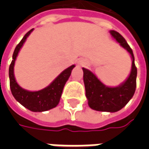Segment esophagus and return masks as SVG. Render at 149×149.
<instances>
[{
    "mask_svg": "<svg viewBox=\"0 0 149 149\" xmlns=\"http://www.w3.org/2000/svg\"><path fill=\"white\" fill-rule=\"evenodd\" d=\"M78 64L81 65V66H84V65H87V62L84 61V60H81V61H79Z\"/></svg>",
    "mask_w": 149,
    "mask_h": 149,
    "instance_id": "esophagus-1",
    "label": "esophagus"
}]
</instances>
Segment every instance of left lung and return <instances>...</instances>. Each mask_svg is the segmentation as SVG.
Listing matches in <instances>:
<instances>
[{
    "mask_svg": "<svg viewBox=\"0 0 149 149\" xmlns=\"http://www.w3.org/2000/svg\"><path fill=\"white\" fill-rule=\"evenodd\" d=\"M110 33L120 45L131 54L132 69L128 79L118 87L110 88L101 83L89 70L83 68L85 94L91 109L101 112H115L120 110L133 97L136 87L137 69L135 65L132 50L127 41L118 32L111 30Z\"/></svg>",
    "mask_w": 149,
    "mask_h": 149,
    "instance_id": "8db88e82",
    "label": "left lung"
}]
</instances>
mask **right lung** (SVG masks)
<instances>
[{
  "label": "right lung",
  "mask_w": 149,
  "mask_h": 149,
  "mask_svg": "<svg viewBox=\"0 0 149 149\" xmlns=\"http://www.w3.org/2000/svg\"><path fill=\"white\" fill-rule=\"evenodd\" d=\"M33 30V29L29 31L15 48L14 52L13 54V61L9 65V70H8L9 84H10L13 96L21 104L33 112H44V111L52 109L58 104L64 86L70 77L72 70L75 67V65H72L69 68L64 70L52 81V84H50V85L45 88L44 89L37 92H30L20 87L15 80L13 67L18 52L25 41V40L27 39V37L29 36V34L32 33Z\"/></svg>",
  "instance_id": "right-lung-1"
}]
</instances>
